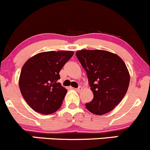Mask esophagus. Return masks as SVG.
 I'll use <instances>...</instances> for the list:
<instances>
[{"mask_svg": "<svg viewBox=\"0 0 150 150\" xmlns=\"http://www.w3.org/2000/svg\"><path fill=\"white\" fill-rule=\"evenodd\" d=\"M75 90H76V91H81V89H82V87H81V86H78V88H75Z\"/></svg>", "mask_w": 150, "mask_h": 150, "instance_id": "34e87169", "label": "esophagus"}]
</instances>
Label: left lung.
<instances>
[{
  "label": "left lung",
  "mask_w": 150,
  "mask_h": 150,
  "mask_svg": "<svg viewBox=\"0 0 150 150\" xmlns=\"http://www.w3.org/2000/svg\"><path fill=\"white\" fill-rule=\"evenodd\" d=\"M76 56L94 94L86 108L97 115L107 114L121 102L128 88L130 75L125 64L106 50H82L76 52Z\"/></svg>",
  "instance_id": "obj_1"
}]
</instances>
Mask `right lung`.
I'll return each instance as SVG.
<instances>
[{"instance_id": "1", "label": "right lung", "mask_w": 150, "mask_h": 150, "mask_svg": "<svg viewBox=\"0 0 150 150\" xmlns=\"http://www.w3.org/2000/svg\"><path fill=\"white\" fill-rule=\"evenodd\" d=\"M72 56V51L43 52L23 65L19 86L23 98L35 111L50 114L61 107L67 90L58 82L59 72Z\"/></svg>"}]
</instances>
